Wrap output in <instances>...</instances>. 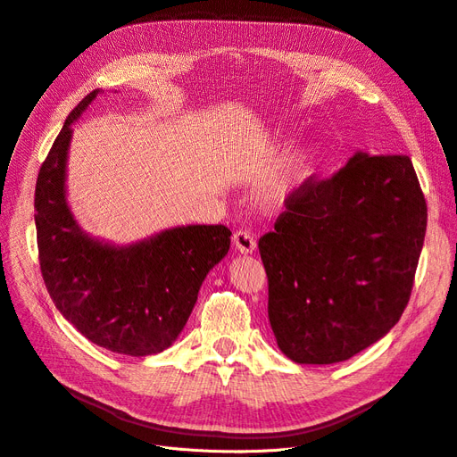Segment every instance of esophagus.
<instances>
[{
    "mask_svg": "<svg viewBox=\"0 0 457 457\" xmlns=\"http://www.w3.org/2000/svg\"><path fill=\"white\" fill-rule=\"evenodd\" d=\"M233 245L241 254H250L256 250V239L248 231H243V229L233 233Z\"/></svg>",
    "mask_w": 457,
    "mask_h": 457,
    "instance_id": "esophagus-1",
    "label": "esophagus"
}]
</instances>
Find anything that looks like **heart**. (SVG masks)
Wrapping results in <instances>:
<instances>
[{
	"label": "heart",
	"instance_id": "heart-1",
	"mask_svg": "<svg viewBox=\"0 0 457 457\" xmlns=\"http://www.w3.org/2000/svg\"><path fill=\"white\" fill-rule=\"evenodd\" d=\"M313 148L312 145H298V148L290 150L275 170L270 174L266 184L262 186V201L270 204V207H277V204H285L296 189L305 182V179L312 172L313 167Z\"/></svg>",
	"mask_w": 457,
	"mask_h": 457
}]
</instances>
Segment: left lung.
Masks as SVG:
<instances>
[{
    "label": "left lung",
    "mask_w": 457,
    "mask_h": 457,
    "mask_svg": "<svg viewBox=\"0 0 457 457\" xmlns=\"http://www.w3.org/2000/svg\"><path fill=\"white\" fill-rule=\"evenodd\" d=\"M427 204L408 155L357 152L327 180H305L260 237L278 349L300 364L357 355L410 300Z\"/></svg>",
    "instance_id": "obj_1"
}]
</instances>
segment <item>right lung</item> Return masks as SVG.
Here are the masks:
<instances>
[{"label":"right lung","instance_id":"add662e5","mask_svg":"<svg viewBox=\"0 0 457 457\" xmlns=\"http://www.w3.org/2000/svg\"><path fill=\"white\" fill-rule=\"evenodd\" d=\"M71 110L36 184V231L43 281L58 312L87 340L145 357L167 349L197 302L207 273L231 243L226 226H180L115 246L87 235L66 201L71 123L96 98Z\"/></svg>","mask_w":457,"mask_h":457}]
</instances>
